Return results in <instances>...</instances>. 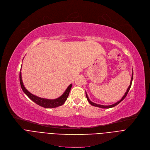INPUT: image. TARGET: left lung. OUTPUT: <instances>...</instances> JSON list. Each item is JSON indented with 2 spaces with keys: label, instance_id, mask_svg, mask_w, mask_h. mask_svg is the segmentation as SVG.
I'll list each match as a JSON object with an SVG mask.
<instances>
[{
  "label": "left lung",
  "instance_id": "8db88e82",
  "mask_svg": "<svg viewBox=\"0 0 150 150\" xmlns=\"http://www.w3.org/2000/svg\"><path fill=\"white\" fill-rule=\"evenodd\" d=\"M133 72L132 73V79H131L130 84H129V86L127 90V92H125V95L123 96V97L121 98V100L117 101V103H115V104H112V105H100V104H95V103L92 102L91 101H90V99H89V98H88V95H87V94L86 92V98H87V101H88V103H89L90 104H91V105H92L93 106H95V107H100V108H112V107H113L117 105L118 104L120 103L122 100H124V98L126 97L127 95L128 94V92H129V89H130V87H131V86H132V81H133Z\"/></svg>",
  "mask_w": 150,
  "mask_h": 150
}]
</instances>
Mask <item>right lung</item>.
Returning <instances> with one entry per match:
<instances>
[{
    "mask_svg": "<svg viewBox=\"0 0 150 150\" xmlns=\"http://www.w3.org/2000/svg\"><path fill=\"white\" fill-rule=\"evenodd\" d=\"M19 78H20V83H21V86L22 91L28 96V97L29 99H31L33 101H34L35 103H36L38 105H40L43 107L47 108H55L58 106L62 105L66 101V99L69 96L70 91H71V87L72 86V84H70L68 86V87L66 88L64 93L61 96H59V98H58L57 99H45V98H40L35 95H34L33 94L31 93L28 91V90L25 88V87L23 85L22 79L21 72H20Z\"/></svg>",
    "mask_w": 150,
    "mask_h": 150,
    "instance_id": "add662e5",
    "label": "right lung"
}]
</instances>
